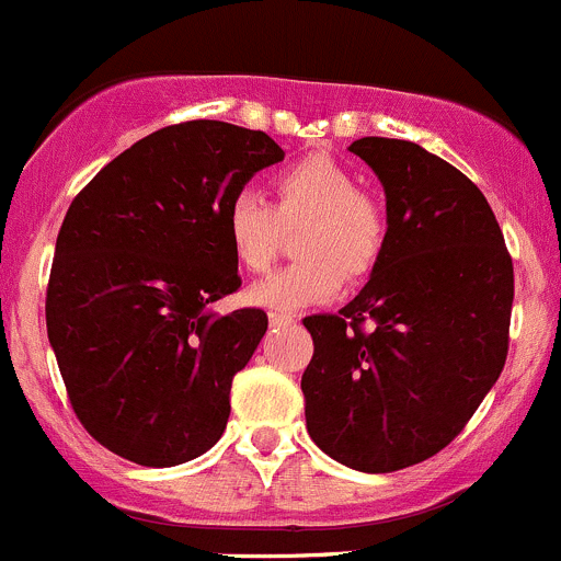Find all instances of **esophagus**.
<instances>
[{"mask_svg":"<svg viewBox=\"0 0 561 561\" xmlns=\"http://www.w3.org/2000/svg\"><path fill=\"white\" fill-rule=\"evenodd\" d=\"M271 325H290L296 323V314H282V312H271L268 314Z\"/></svg>","mask_w":561,"mask_h":561,"instance_id":"34e87169","label":"esophagus"}]
</instances>
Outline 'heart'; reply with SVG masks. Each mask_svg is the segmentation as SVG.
Segmentation results:
<instances>
[{"instance_id":"heart-1","label":"heart","mask_w":561,"mask_h":561,"mask_svg":"<svg viewBox=\"0 0 561 561\" xmlns=\"http://www.w3.org/2000/svg\"><path fill=\"white\" fill-rule=\"evenodd\" d=\"M298 221L304 225L293 243L298 260L249 290L254 307L293 312L331 301L345 279H367L389 243L383 205L358 188L347 167L312 153L276 175L274 205L252 192H238L227 203L225 238L238 268L268 271L279 254V227Z\"/></svg>"}]
</instances>
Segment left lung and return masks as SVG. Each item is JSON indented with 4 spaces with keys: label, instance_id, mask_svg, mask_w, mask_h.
Here are the masks:
<instances>
[{
    "label": "left lung",
    "instance_id": "8db88e82",
    "mask_svg": "<svg viewBox=\"0 0 561 561\" xmlns=\"http://www.w3.org/2000/svg\"><path fill=\"white\" fill-rule=\"evenodd\" d=\"M351 153L383 183L389 243L340 314L304 318V413L329 458L389 474L442 453L502 375L513 257L485 194L453 164L383 136Z\"/></svg>",
    "mask_w": 561,
    "mask_h": 561
}]
</instances>
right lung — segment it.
<instances>
[{
  "instance_id": "1",
  "label": "right lung",
  "mask_w": 561,
  "mask_h": 561,
  "mask_svg": "<svg viewBox=\"0 0 561 561\" xmlns=\"http://www.w3.org/2000/svg\"><path fill=\"white\" fill-rule=\"evenodd\" d=\"M282 159L263 130L188 119L130 145L70 203L46 329L76 416L108 453L164 469L225 433L232 378L268 329L263 309H208L241 287L225 210Z\"/></svg>"
}]
</instances>
